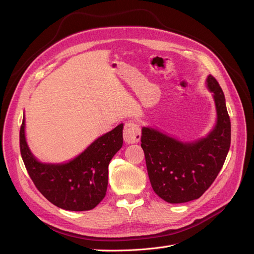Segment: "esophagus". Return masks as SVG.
I'll list each match as a JSON object with an SVG mask.
<instances>
[{
  "label": "esophagus",
  "instance_id": "1",
  "mask_svg": "<svg viewBox=\"0 0 254 254\" xmlns=\"http://www.w3.org/2000/svg\"><path fill=\"white\" fill-rule=\"evenodd\" d=\"M141 139V129L133 122H128L124 126V141L127 144L137 143Z\"/></svg>",
  "mask_w": 254,
  "mask_h": 254
}]
</instances>
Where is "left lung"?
<instances>
[{
	"mask_svg": "<svg viewBox=\"0 0 254 254\" xmlns=\"http://www.w3.org/2000/svg\"><path fill=\"white\" fill-rule=\"evenodd\" d=\"M217 119L204 137L183 142L157 128H142L141 146L155 193L170 203L195 200L211 187L225 163L231 143V123L226 98L212 75L205 80Z\"/></svg>",
	"mask_w": 254,
	"mask_h": 254,
	"instance_id": "left-lung-1",
	"label": "left lung"
}]
</instances>
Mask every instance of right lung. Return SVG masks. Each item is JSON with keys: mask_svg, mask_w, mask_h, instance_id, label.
<instances>
[{"mask_svg": "<svg viewBox=\"0 0 254 254\" xmlns=\"http://www.w3.org/2000/svg\"><path fill=\"white\" fill-rule=\"evenodd\" d=\"M123 124L101 135L74 159L45 163L28 147L25 119L20 129L23 162L36 188L50 202L67 211H89L101 202L108 187V166L123 146Z\"/></svg>", "mask_w": 254, "mask_h": 254, "instance_id": "1", "label": "right lung"}]
</instances>
